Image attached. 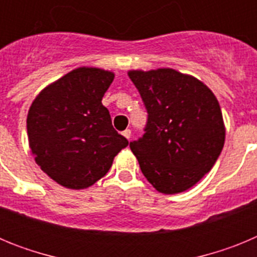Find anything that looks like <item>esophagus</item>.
Segmentation results:
<instances>
[{
    "label": "esophagus",
    "mask_w": 257,
    "mask_h": 257,
    "mask_svg": "<svg viewBox=\"0 0 257 257\" xmlns=\"http://www.w3.org/2000/svg\"><path fill=\"white\" fill-rule=\"evenodd\" d=\"M122 135H123L127 140H130L131 139V130H128V128H127V130H124L123 133H122Z\"/></svg>",
    "instance_id": "obj_1"
}]
</instances>
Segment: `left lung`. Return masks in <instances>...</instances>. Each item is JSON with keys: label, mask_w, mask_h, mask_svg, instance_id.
Returning <instances> with one entry per match:
<instances>
[{"label": "left lung", "mask_w": 257, "mask_h": 257, "mask_svg": "<svg viewBox=\"0 0 257 257\" xmlns=\"http://www.w3.org/2000/svg\"><path fill=\"white\" fill-rule=\"evenodd\" d=\"M148 110L145 134L130 143L147 180L163 194L196 185L225 143L219 101L196 77L172 68L128 70Z\"/></svg>", "instance_id": "obj_1"}]
</instances>
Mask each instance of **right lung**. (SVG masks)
<instances>
[{
	"label": "right lung",
	"mask_w": 257,
	"mask_h": 257,
	"mask_svg": "<svg viewBox=\"0 0 257 257\" xmlns=\"http://www.w3.org/2000/svg\"><path fill=\"white\" fill-rule=\"evenodd\" d=\"M113 79L110 70L79 67L47 85L32 101L27 115L29 148L41 170L61 187L79 190L94 185L128 145L101 103Z\"/></svg>",
	"instance_id": "obj_1"
}]
</instances>
